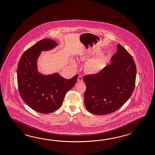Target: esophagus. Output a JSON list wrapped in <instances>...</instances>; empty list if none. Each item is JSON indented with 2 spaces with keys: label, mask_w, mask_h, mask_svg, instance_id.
<instances>
[{
  "label": "esophagus",
  "mask_w": 155,
  "mask_h": 155,
  "mask_svg": "<svg viewBox=\"0 0 155 155\" xmlns=\"http://www.w3.org/2000/svg\"><path fill=\"white\" fill-rule=\"evenodd\" d=\"M83 81V77L81 75L79 76L78 79V81L79 82H82Z\"/></svg>",
  "instance_id": "1"
}]
</instances>
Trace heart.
I'll list each match as a JSON object with an SVG mask.
<instances>
[{
	"mask_svg": "<svg viewBox=\"0 0 155 155\" xmlns=\"http://www.w3.org/2000/svg\"><path fill=\"white\" fill-rule=\"evenodd\" d=\"M93 54V52H89L87 54L84 55L83 58H86L87 56ZM104 62V57L102 55L94 58L87 62L85 65V69L87 72L92 74H97L101 72L103 68V66ZM72 66H75V62L71 61Z\"/></svg>",
	"mask_w": 155,
	"mask_h": 155,
	"instance_id": "obj_1",
	"label": "heart"
}]
</instances>
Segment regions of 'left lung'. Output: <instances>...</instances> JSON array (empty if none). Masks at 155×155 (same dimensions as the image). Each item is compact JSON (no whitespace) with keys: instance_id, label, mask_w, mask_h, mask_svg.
<instances>
[{"instance_id":"obj_1","label":"left lung","mask_w":155,"mask_h":155,"mask_svg":"<svg viewBox=\"0 0 155 155\" xmlns=\"http://www.w3.org/2000/svg\"><path fill=\"white\" fill-rule=\"evenodd\" d=\"M117 48L111 62L101 72L83 78L87 87L85 106L94 114L118 110L129 99L135 87L137 70L133 58L120 44Z\"/></svg>"}]
</instances>
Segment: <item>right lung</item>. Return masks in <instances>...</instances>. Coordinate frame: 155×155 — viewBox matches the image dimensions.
<instances>
[{"mask_svg": "<svg viewBox=\"0 0 155 155\" xmlns=\"http://www.w3.org/2000/svg\"><path fill=\"white\" fill-rule=\"evenodd\" d=\"M58 45L51 39L41 40L27 50L18 62L20 95L30 108L40 113H50L60 108L65 94L74 86L79 76L66 79L58 72L45 75L38 71L37 63L41 52L52 50Z\"/></svg>", "mask_w": 155, "mask_h": 155, "instance_id": "1", "label": "right lung"}]
</instances>
